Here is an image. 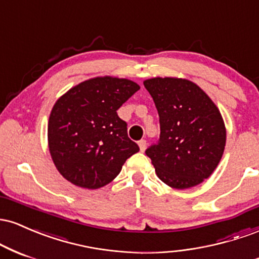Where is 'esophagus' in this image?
<instances>
[{"mask_svg":"<svg viewBox=\"0 0 259 259\" xmlns=\"http://www.w3.org/2000/svg\"><path fill=\"white\" fill-rule=\"evenodd\" d=\"M138 144H139L140 151H141V152H144V151L146 150V141H145V140H140Z\"/></svg>","mask_w":259,"mask_h":259,"instance_id":"34e87169","label":"esophagus"}]
</instances>
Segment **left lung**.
<instances>
[{"label": "left lung", "mask_w": 259, "mask_h": 259, "mask_svg": "<svg viewBox=\"0 0 259 259\" xmlns=\"http://www.w3.org/2000/svg\"><path fill=\"white\" fill-rule=\"evenodd\" d=\"M144 85L159 115L158 144L146 150L157 177L178 190L203 183L218 167L227 142L218 107L187 79L158 76Z\"/></svg>", "instance_id": "1"}]
</instances>
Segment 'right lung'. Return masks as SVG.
I'll return each mask as SVG.
<instances>
[{"label":"right lung","mask_w":259,"mask_h":259,"mask_svg":"<svg viewBox=\"0 0 259 259\" xmlns=\"http://www.w3.org/2000/svg\"><path fill=\"white\" fill-rule=\"evenodd\" d=\"M140 89L129 79L96 76L56 101L47 126L49 150L64 179L82 189L107 185L139 152L117 111Z\"/></svg>","instance_id":"obj_1"}]
</instances>
